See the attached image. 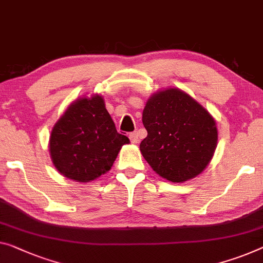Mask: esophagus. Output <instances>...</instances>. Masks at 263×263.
I'll use <instances>...</instances> for the list:
<instances>
[{
	"mask_svg": "<svg viewBox=\"0 0 263 263\" xmlns=\"http://www.w3.org/2000/svg\"><path fill=\"white\" fill-rule=\"evenodd\" d=\"M128 138H130V140L133 144H137V143H138V139H139L138 132H131L130 135H128Z\"/></svg>",
	"mask_w": 263,
	"mask_h": 263,
	"instance_id": "1",
	"label": "esophagus"
}]
</instances>
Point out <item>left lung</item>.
I'll use <instances>...</instances> for the list:
<instances>
[{
	"mask_svg": "<svg viewBox=\"0 0 263 263\" xmlns=\"http://www.w3.org/2000/svg\"><path fill=\"white\" fill-rule=\"evenodd\" d=\"M146 138L139 145L156 174L183 183L205 169L217 146L216 123L189 94L167 88L152 94L143 111Z\"/></svg>",
	"mask_w": 263,
	"mask_h": 263,
	"instance_id": "8db88e82",
	"label": "left lung"
}]
</instances>
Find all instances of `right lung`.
Here are the masks:
<instances>
[{"mask_svg": "<svg viewBox=\"0 0 263 263\" xmlns=\"http://www.w3.org/2000/svg\"><path fill=\"white\" fill-rule=\"evenodd\" d=\"M126 136L117 132L104 98L94 94L72 103L54 125L49 154L65 177L87 183L111 169Z\"/></svg>", "mask_w": 263, "mask_h": 263, "instance_id": "right-lung-1", "label": "right lung"}]
</instances>
